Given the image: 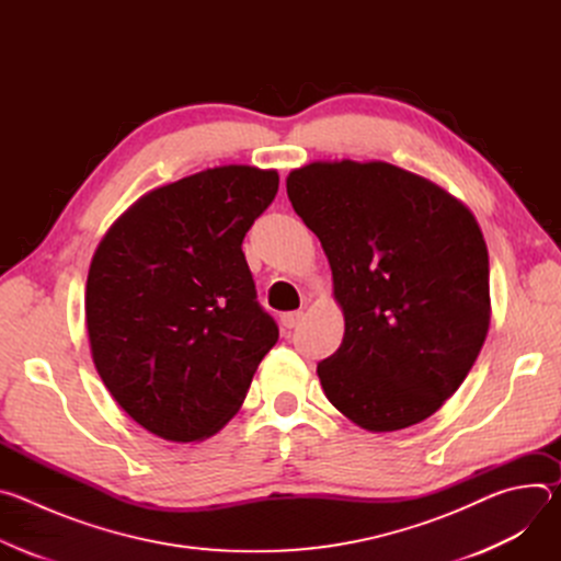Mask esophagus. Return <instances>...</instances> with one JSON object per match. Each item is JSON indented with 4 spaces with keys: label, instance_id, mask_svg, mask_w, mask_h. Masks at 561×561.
<instances>
[{
    "label": "esophagus",
    "instance_id": "34e87169",
    "mask_svg": "<svg viewBox=\"0 0 561 561\" xmlns=\"http://www.w3.org/2000/svg\"><path fill=\"white\" fill-rule=\"evenodd\" d=\"M301 317H304V312L301 310H290V312H284L282 314V327L284 329H295L299 322H301Z\"/></svg>",
    "mask_w": 561,
    "mask_h": 561
}]
</instances>
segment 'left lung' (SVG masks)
<instances>
[{"mask_svg":"<svg viewBox=\"0 0 561 561\" xmlns=\"http://www.w3.org/2000/svg\"><path fill=\"white\" fill-rule=\"evenodd\" d=\"M286 193L319 237L344 310L317 364L329 402L370 433L402 431L461 386L491 324L489 251L472 213L386 162H312Z\"/></svg>","mask_w":561,"mask_h":561,"instance_id":"obj_1","label":"left lung"}]
</instances>
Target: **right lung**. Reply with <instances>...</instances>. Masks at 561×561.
<instances>
[{"instance_id":"add662e5","label":"right lung","mask_w":561,"mask_h":561,"mask_svg":"<svg viewBox=\"0 0 561 561\" xmlns=\"http://www.w3.org/2000/svg\"><path fill=\"white\" fill-rule=\"evenodd\" d=\"M277 188V171L208 169L139 197L100 242L87 282L93 362L148 433L215 435L277 344L242 251Z\"/></svg>"}]
</instances>
